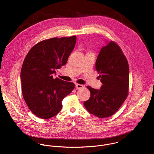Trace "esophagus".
I'll return each mask as SVG.
<instances>
[{"instance_id": "esophagus-1", "label": "esophagus", "mask_w": 154, "mask_h": 154, "mask_svg": "<svg viewBox=\"0 0 154 154\" xmlns=\"http://www.w3.org/2000/svg\"><path fill=\"white\" fill-rule=\"evenodd\" d=\"M83 87H84V85H83L78 84H76V89H81V88H83Z\"/></svg>"}]
</instances>
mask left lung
<instances>
[{
  "instance_id": "1",
  "label": "left lung",
  "mask_w": 154,
  "mask_h": 154,
  "mask_svg": "<svg viewBox=\"0 0 154 154\" xmlns=\"http://www.w3.org/2000/svg\"><path fill=\"white\" fill-rule=\"evenodd\" d=\"M102 86L96 89L88 86L91 97L84 103L91 114L100 118L114 114L126 99L129 85V67L120 47L107 40L95 62Z\"/></svg>"
}]
</instances>
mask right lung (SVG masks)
Masks as SVG:
<instances>
[{"mask_svg": "<svg viewBox=\"0 0 154 154\" xmlns=\"http://www.w3.org/2000/svg\"><path fill=\"white\" fill-rule=\"evenodd\" d=\"M76 36L52 38L32 47L21 71L22 95L36 116L48 119L62 110V101L75 88L72 82L53 79L56 70L66 65L76 44Z\"/></svg>", "mask_w": 154, "mask_h": 154, "instance_id": "1", "label": "right lung"}]
</instances>
